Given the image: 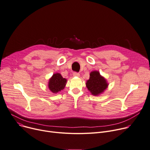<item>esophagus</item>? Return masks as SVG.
Instances as JSON below:
<instances>
[{
	"instance_id": "obj_1",
	"label": "esophagus",
	"mask_w": 150,
	"mask_h": 150,
	"mask_svg": "<svg viewBox=\"0 0 150 150\" xmlns=\"http://www.w3.org/2000/svg\"><path fill=\"white\" fill-rule=\"evenodd\" d=\"M73 76H79V74L78 72H75L73 73Z\"/></svg>"
}]
</instances>
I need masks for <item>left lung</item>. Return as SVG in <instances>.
<instances>
[{
    "mask_svg": "<svg viewBox=\"0 0 150 150\" xmlns=\"http://www.w3.org/2000/svg\"><path fill=\"white\" fill-rule=\"evenodd\" d=\"M86 86L93 95H98L102 93L108 87L105 79L99 72L93 71L90 74V78L87 81Z\"/></svg>",
    "mask_w": 150,
    "mask_h": 150,
    "instance_id": "8db88e82",
    "label": "left lung"
}]
</instances>
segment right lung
Segmentation results:
<instances>
[{
    "instance_id": "1",
    "label": "right lung",
    "mask_w": 150,
    "mask_h": 150,
    "mask_svg": "<svg viewBox=\"0 0 150 150\" xmlns=\"http://www.w3.org/2000/svg\"><path fill=\"white\" fill-rule=\"evenodd\" d=\"M66 81L67 80L63 78L60 74H55L50 79L48 87L52 93H56L64 88Z\"/></svg>"
}]
</instances>
